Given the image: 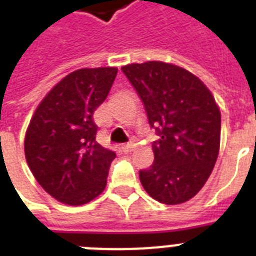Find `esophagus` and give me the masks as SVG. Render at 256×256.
I'll use <instances>...</instances> for the list:
<instances>
[{
    "label": "esophagus",
    "instance_id": "obj_1",
    "mask_svg": "<svg viewBox=\"0 0 256 256\" xmlns=\"http://www.w3.org/2000/svg\"><path fill=\"white\" fill-rule=\"evenodd\" d=\"M132 144H124V146H122V152H124V154H130V152H132Z\"/></svg>",
    "mask_w": 256,
    "mask_h": 256
}]
</instances>
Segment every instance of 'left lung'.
Returning <instances> with one entry per match:
<instances>
[{
  "label": "left lung",
  "mask_w": 256,
  "mask_h": 256,
  "mask_svg": "<svg viewBox=\"0 0 256 256\" xmlns=\"http://www.w3.org/2000/svg\"><path fill=\"white\" fill-rule=\"evenodd\" d=\"M122 72L160 136L152 142L154 162L140 170V183L158 202H186L198 194L218 158L220 112L214 96L194 74L164 62L132 64Z\"/></svg>",
  "instance_id": "1"
}]
</instances>
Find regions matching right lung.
I'll list each match as a JSON object with an SVG mask.
<instances>
[{"label":"right lung","instance_id":"right-lung-1","mask_svg":"<svg viewBox=\"0 0 256 256\" xmlns=\"http://www.w3.org/2000/svg\"><path fill=\"white\" fill-rule=\"evenodd\" d=\"M116 68L80 69L66 76L42 100L25 136V156L37 182L70 206L104 191L116 152L96 140L92 114L108 96Z\"/></svg>","mask_w":256,"mask_h":256}]
</instances>
